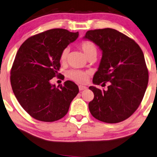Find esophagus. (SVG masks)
Returning a JSON list of instances; mask_svg holds the SVG:
<instances>
[{"label":"esophagus","mask_w":157,"mask_h":157,"mask_svg":"<svg viewBox=\"0 0 157 157\" xmlns=\"http://www.w3.org/2000/svg\"><path fill=\"white\" fill-rule=\"evenodd\" d=\"M86 89H87L86 86H82V85H79V90H80V91L86 90Z\"/></svg>","instance_id":"1"}]
</instances>
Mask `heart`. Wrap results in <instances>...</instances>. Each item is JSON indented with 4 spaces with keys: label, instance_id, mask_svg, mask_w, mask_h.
I'll list each match as a JSON object with an SVG mask.
<instances>
[{
    "label": "heart",
    "instance_id": "obj_1",
    "mask_svg": "<svg viewBox=\"0 0 157 157\" xmlns=\"http://www.w3.org/2000/svg\"><path fill=\"white\" fill-rule=\"evenodd\" d=\"M81 49L84 52L85 56L88 58L91 56H95L97 57V48L93 43L90 41H84L82 42L80 45ZM69 48H64V50L61 52L60 54V60L62 62H65L67 59L69 55ZM90 73L86 71H82V70H76L73 69L71 70L67 73V75H68L70 79H73V80L76 81L79 83H85L88 80V76Z\"/></svg>",
    "mask_w": 157,
    "mask_h": 157
}]
</instances>
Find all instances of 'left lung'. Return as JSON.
<instances>
[{
	"label": "left lung",
	"instance_id": "left-lung-1",
	"mask_svg": "<svg viewBox=\"0 0 157 157\" xmlns=\"http://www.w3.org/2000/svg\"><path fill=\"white\" fill-rule=\"evenodd\" d=\"M84 39L102 51L93 84L109 83L107 90L89 87L94 95L89 110L100 121H123L138 108L148 86V71L142 49L134 40L109 28L88 30Z\"/></svg>",
	"mask_w": 157,
	"mask_h": 157
}]
</instances>
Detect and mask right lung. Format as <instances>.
Returning <instances> with one entry per match:
<instances>
[{
    "mask_svg": "<svg viewBox=\"0 0 157 157\" xmlns=\"http://www.w3.org/2000/svg\"><path fill=\"white\" fill-rule=\"evenodd\" d=\"M79 33L54 29L30 36L18 50L11 70L13 93L33 118L54 122L63 118L79 93L74 82L58 87L50 83L58 75L61 52L78 37Z\"/></svg>",
    "mask_w": 157,
    "mask_h": 157,
    "instance_id": "obj_1",
    "label": "right lung"
}]
</instances>
